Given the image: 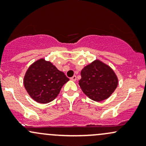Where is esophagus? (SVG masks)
Segmentation results:
<instances>
[{"mask_svg":"<svg viewBox=\"0 0 146 146\" xmlns=\"http://www.w3.org/2000/svg\"><path fill=\"white\" fill-rule=\"evenodd\" d=\"M77 80V77L75 76V75H74V76H73L72 78H71V80H72V81H76Z\"/></svg>","mask_w":146,"mask_h":146,"instance_id":"esophagus-1","label":"esophagus"}]
</instances>
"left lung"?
Segmentation results:
<instances>
[{
  "mask_svg": "<svg viewBox=\"0 0 146 146\" xmlns=\"http://www.w3.org/2000/svg\"><path fill=\"white\" fill-rule=\"evenodd\" d=\"M79 85L90 100L101 102L113 93L118 85V78L110 66L95 60L81 71Z\"/></svg>",
  "mask_w": 146,
  "mask_h": 146,
  "instance_id": "left-lung-1",
  "label": "left lung"
}]
</instances>
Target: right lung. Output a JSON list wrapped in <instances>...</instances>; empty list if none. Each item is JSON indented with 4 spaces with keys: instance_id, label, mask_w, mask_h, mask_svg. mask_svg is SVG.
<instances>
[{
    "instance_id": "add662e5",
    "label": "right lung",
    "mask_w": 146,
    "mask_h": 146,
    "mask_svg": "<svg viewBox=\"0 0 146 146\" xmlns=\"http://www.w3.org/2000/svg\"><path fill=\"white\" fill-rule=\"evenodd\" d=\"M68 80L64 73L51 62L41 58L30 65L25 73L23 83L34 101L46 104L57 98L62 87Z\"/></svg>"
}]
</instances>
